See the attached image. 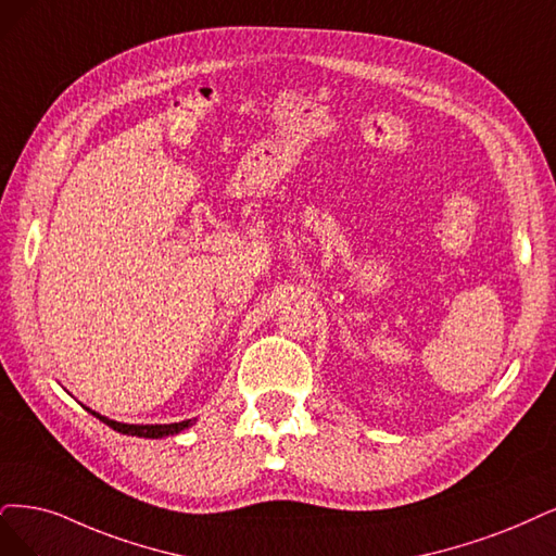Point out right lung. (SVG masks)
<instances>
[{
  "instance_id": "add662e5",
  "label": "right lung",
  "mask_w": 556,
  "mask_h": 556,
  "mask_svg": "<svg viewBox=\"0 0 556 556\" xmlns=\"http://www.w3.org/2000/svg\"><path fill=\"white\" fill-rule=\"evenodd\" d=\"M89 409V407H87ZM89 413L100 419L102 424H108L110 428H114L116 433H123V435H135V438H151V440H157V438H167V435H176L180 433V430H185L188 426H192V419H185V421H178V424H121V421H114V419H108L102 417L98 413H93V409H89Z\"/></svg>"
}]
</instances>
